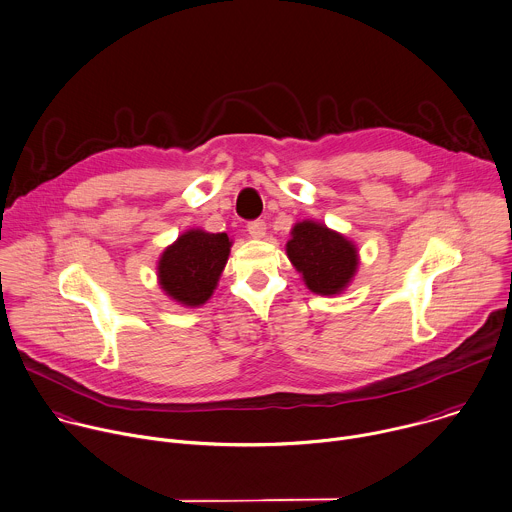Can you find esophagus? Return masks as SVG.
Wrapping results in <instances>:
<instances>
[{"label": "esophagus", "mask_w": 512, "mask_h": 512, "mask_svg": "<svg viewBox=\"0 0 512 512\" xmlns=\"http://www.w3.org/2000/svg\"><path fill=\"white\" fill-rule=\"evenodd\" d=\"M248 234H250L252 238H264V234H266V222H264V220H252V222L248 224Z\"/></svg>", "instance_id": "34e87169"}]
</instances>
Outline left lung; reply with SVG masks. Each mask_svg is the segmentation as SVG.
I'll list each match as a JSON object with an SVG mask.
<instances>
[{"instance_id":"1","label":"left lung","mask_w":512,"mask_h":512,"mask_svg":"<svg viewBox=\"0 0 512 512\" xmlns=\"http://www.w3.org/2000/svg\"><path fill=\"white\" fill-rule=\"evenodd\" d=\"M286 254L304 284L317 294H339L357 270L355 246L315 222H300L292 228Z\"/></svg>"}]
</instances>
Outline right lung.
<instances>
[{
  "label": "right lung",
  "mask_w": 512,
  "mask_h": 512,
  "mask_svg": "<svg viewBox=\"0 0 512 512\" xmlns=\"http://www.w3.org/2000/svg\"><path fill=\"white\" fill-rule=\"evenodd\" d=\"M230 238L189 230L169 246L159 260L161 288L185 306L206 302L228 262Z\"/></svg>",
  "instance_id": "right-lung-1"
}]
</instances>
